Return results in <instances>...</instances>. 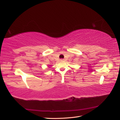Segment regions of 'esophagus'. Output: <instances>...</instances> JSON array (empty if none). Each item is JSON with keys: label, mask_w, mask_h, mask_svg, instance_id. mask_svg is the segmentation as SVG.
<instances>
[{"label": "esophagus", "mask_w": 120, "mask_h": 120, "mask_svg": "<svg viewBox=\"0 0 120 120\" xmlns=\"http://www.w3.org/2000/svg\"><path fill=\"white\" fill-rule=\"evenodd\" d=\"M60 60H61V61H64V59H61Z\"/></svg>", "instance_id": "1"}]
</instances>
